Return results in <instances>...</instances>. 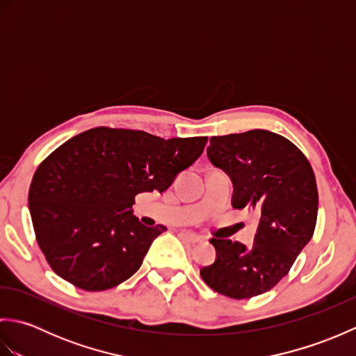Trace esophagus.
I'll use <instances>...</instances> for the list:
<instances>
[{"label": "esophagus", "mask_w": 356, "mask_h": 356, "mask_svg": "<svg viewBox=\"0 0 356 356\" xmlns=\"http://www.w3.org/2000/svg\"><path fill=\"white\" fill-rule=\"evenodd\" d=\"M180 237H182L186 241V243H190V245L202 243V240H203L200 236H197V234L190 232V231H182V232H180Z\"/></svg>", "instance_id": "34e87169"}]
</instances>
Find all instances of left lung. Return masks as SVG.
Masks as SVG:
<instances>
[{
	"label": "left lung",
	"mask_w": 356,
	"mask_h": 356,
	"mask_svg": "<svg viewBox=\"0 0 356 356\" xmlns=\"http://www.w3.org/2000/svg\"><path fill=\"white\" fill-rule=\"evenodd\" d=\"M207 151L232 179V207L255 213L259 228L251 249L211 238L217 259L200 275L226 297L252 298L277 286L312 238L318 214L315 174L300 148L268 130L214 136Z\"/></svg>",
	"instance_id": "obj_1"
}]
</instances>
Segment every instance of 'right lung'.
Returning <instances> with one entry per match:
<instances>
[{
	"mask_svg": "<svg viewBox=\"0 0 356 356\" xmlns=\"http://www.w3.org/2000/svg\"><path fill=\"white\" fill-rule=\"evenodd\" d=\"M207 142V136L165 140L140 130L96 127L45 157L30 184L29 209L53 272L90 292L130 278L166 231L133 216L136 194L163 193Z\"/></svg>",
	"mask_w": 356,
	"mask_h": 356,
	"instance_id": "add662e5",
	"label": "right lung"
}]
</instances>
